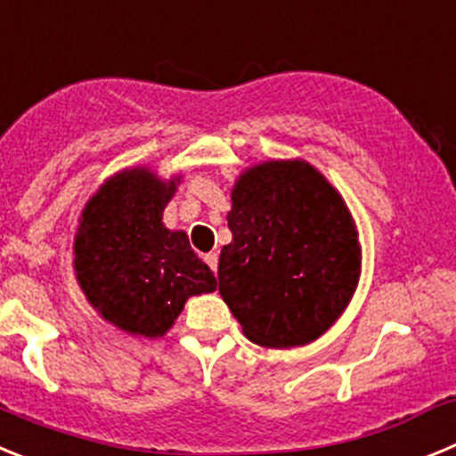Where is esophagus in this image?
I'll use <instances>...</instances> for the list:
<instances>
[{"mask_svg":"<svg viewBox=\"0 0 456 456\" xmlns=\"http://www.w3.org/2000/svg\"><path fill=\"white\" fill-rule=\"evenodd\" d=\"M206 262H208V266H210V269L216 273V269H219V253H208Z\"/></svg>","mask_w":456,"mask_h":456,"instance_id":"esophagus-1","label":"esophagus"}]
</instances>
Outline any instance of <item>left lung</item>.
<instances>
[{
  "label": "left lung",
  "instance_id": "8db88e82",
  "mask_svg": "<svg viewBox=\"0 0 456 456\" xmlns=\"http://www.w3.org/2000/svg\"><path fill=\"white\" fill-rule=\"evenodd\" d=\"M228 228L219 294L253 344H310L339 319L357 287V231L314 167L278 160L246 171Z\"/></svg>",
  "mask_w": 456,
  "mask_h": 456
}]
</instances>
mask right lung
I'll return each instance as SVG.
<instances>
[{
	"instance_id": "add662e5",
	"label": "right lung",
	"mask_w": 456,
	"mask_h": 456,
	"mask_svg": "<svg viewBox=\"0 0 456 456\" xmlns=\"http://www.w3.org/2000/svg\"><path fill=\"white\" fill-rule=\"evenodd\" d=\"M174 191L176 181L122 171L83 210L74 244L78 285L103 319L131 334H165L190 296L216 289L185 232L162 225Z\"/></svg>"
}]
</instances>
